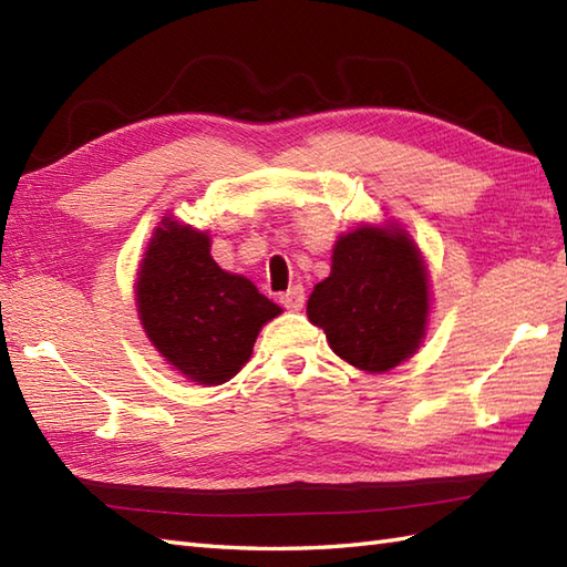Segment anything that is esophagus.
<instances>
[{
  "instance_id": "34e87169",
  "label": "esophagus",
  "mask_w": 567,
  "mask_h": 567,
  "mask_svg": "<svg viewBox=\"0 0 567 567\" xmlns=\"http://www.w3.org/2000/svg\"><path fill=\"white\" fill-rule=\"evenodd\" d=\"M280 305L287 309V311H299L305 307V287L302 285H295L290 287V290L280 295Z\"/></svg>"
}]
</instances>
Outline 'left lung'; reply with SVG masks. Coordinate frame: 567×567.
I'll return each instance as SVG.
<instances>
[{
  "instance_id": "1",
  "label": "left lung",
  "mask_w": 567,
  "mask_h": 567,
  "mask_svg": "<svg viewBox=\"0 0 567 567\" xmlns=\"http://www.w3.org/2000/svg\"><path fill=\"white\" fill-rule=\"evenodd\" d=\"M424 260L402 228H355L333 248L331 275L315 287L307 317L336 355L384 372L412 355L426 331Z\"/></svg>"
}]
</instances>
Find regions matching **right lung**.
<instances>
[{"label":"right lung","instance_id":"add662e5","mask_svg":"<svg viewBox=\"0 0 567 567\" xmlns=\"http://www.w3.org/2000/svg\"><path fill=\"white\" fill-rule=\"evenodd\" d=\"M138 317L167 363L199 384L231 380L280 307L209 256V236L163 219L141 262Z\"/></svg>","mask_w":567,"mask_h":567}]
</instances>
